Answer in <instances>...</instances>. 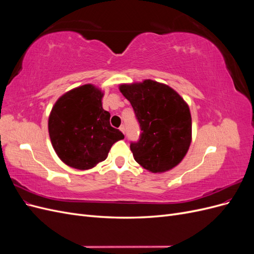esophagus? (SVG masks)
<instances>
[{
    "instance_id": "esophagus-1",
    "label": "esophagus",
    "mask_w": 254,
    "mask_h": 254,
    "mask_svg": "<svg viewBox=\"0 0 254 254\" xmlns=\"http://www.w3.org/2000/svg\"><path fill=\"white\" fill-rule=\"evenodd\" d=\"M120 130H121V131H122L123 133H125V126L122 125V126L120 127Z\"/></svg>"
}]
</instances>
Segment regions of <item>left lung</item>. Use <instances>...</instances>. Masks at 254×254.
Returning a JSON list of instances; mask_svg holds the SVG:
<instances>
[{
	"label": "left lung",
	"instance_id": "obj_1",
	"mask_svg": "<svg viewBox=\"0 0 254 254\" xmlns=\"http://www.w3.org/2000/svg\"><path fill=\"white\" fill-rule=\"evenodd\" d=\"M131 104L141 133L130 142L134 160L146 170L162 173L178 165L191 140V118L183 98L166 84L150 79L121 84Z\"/></svg>",
	"mask_w": 254,
	"mask_h": 254
}]
</instances>
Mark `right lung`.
Segmentation results:
<instances>
[{
	"label": "right lung",
	"instance_id": "1",
	"mask_svg": "<svg viewBox=\"0 0 254 254\" xmlns=\"http://www.w3.org/2000/svg\"><path fill=\"white\" fill-rule=\"evenodd\" d=\"M103 93L92 84L68 91L53 107L49 132L58 157L77 170H89L104 161L111 146L124 134L110 125L103 109Z\"/></svg>",
	"mask_w": 254,
	"mask_h": 254
}]
</instances>
